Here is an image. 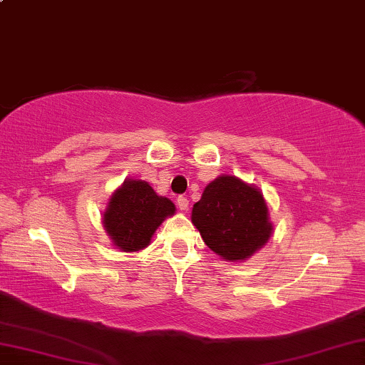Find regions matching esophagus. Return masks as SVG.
Here are the masks:
<instances>
[{
  "label": "esophagus",
  "instance_id": "obj_1",
  "mask_svg": "<svg viewBox=\"0 0 365 365\" xmlns=\"http://www.w3.org/2000/svg\"><path fill=\"white\" fill-rule=\"evenodd\" d=\"M177 206H178V209H180V211H187L188 206H190V201L185 196H178L177 197Z\"/></svg>",
  "mask_w": 365,
  "mask_h": 365
}]
</instances>
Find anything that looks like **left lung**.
<instances>
[{"label": "left lung", "instance_id": "left-lung-1", "mask_svg": "<svg viewBox=\"0 0 365 365\" xmlns=\"http://www.w3.org/2000/svg\"><path fill=\"white\" fill-rule=\"evenodd\" d=\"M191 222L205 243L227 261H243L272 235L261 191L232 175L217 177L193 206Z\"/></svg>", "mask_w": 365, "mask_h": 365}]
</instances>
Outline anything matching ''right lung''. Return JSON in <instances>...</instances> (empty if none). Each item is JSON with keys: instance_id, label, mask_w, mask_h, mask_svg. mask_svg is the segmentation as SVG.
Masks as SVG:
<instances>
[{"instance_id": "1", "label": "right lung", "mask_w": 365, "mask_h": 365, "mask_svg": "<svg viewBox=\"0 0 365 365\" xmlns=\"http://www.w3.org/2000/svg\"><path fill=\"white\" fill-rule=\"evenodd\" d=\"M175 212L174 202L158 196L143 180H125L110 196L103 224L122 251L146 248L163 220Z\"/></svg>"}]
</instances>
